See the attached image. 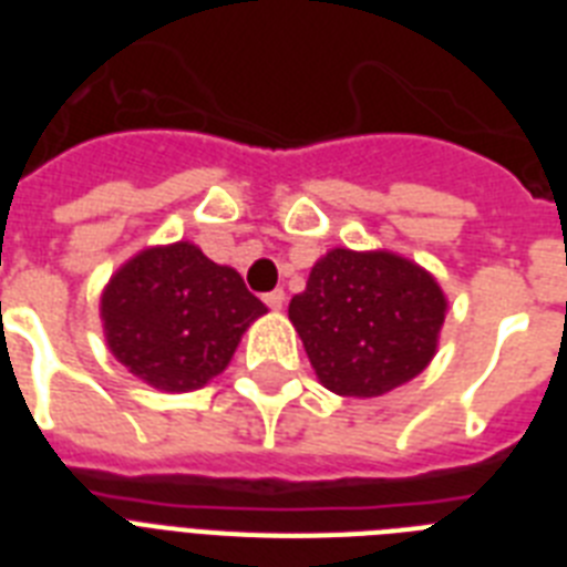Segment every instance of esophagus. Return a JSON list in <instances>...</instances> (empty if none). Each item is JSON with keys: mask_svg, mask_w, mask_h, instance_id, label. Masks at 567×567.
<instances>
[{"mask_svg": "<svg viewBox=\"0 0 567 567\" xmlns=\"http://www.w3.org/2000/svg\"><path fill=\"white\" fill-rule=\"evenodd\" d=\"M265 306H267V309H274V311L282 309V306H285V291H282V288H276V291L265 293Z\"/></svg>", "mask_w": 567, "mask_h": 567, "instance_id": "obj_1", "label": "esophagus"}]
</instances>
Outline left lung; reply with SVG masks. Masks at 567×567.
Returning <instances> with one entry per match:
<instances>
[{
    "mask_svg": "<svg viewBox=\"0 0 567 567\" xmlns=\"http://www.w3.org/2000/svg\"><path fill=\"white\" fill-rule=\"evenodd\" d=\"M447 300L394 252L332 249L311 267L288 318L318 379L341 396H379L430 364Z\"/></svg>",
    "mask_w": 567,
    "mask_h": 567,
    "instance_id": "8db88e82",
    "label": "left lung"
}]
</instances>
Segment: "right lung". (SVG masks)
<instances>
[{"label": "right lung", "instance_id": "right-lung-1", "mask_svg": "<svg viewBox=\"0 0 567 567\" xmlns=\"http://www.w3.org/2000/svg\"><path fill=\"white\" fill-rule=\"evenodd\" d=\"M265 311L238 270L214 265L188 240L144 249L102 293L111 353L162 391H194L226 371Z\"/></svg>", "mask_w": 567, "mask_h": 567}]
</instances>
